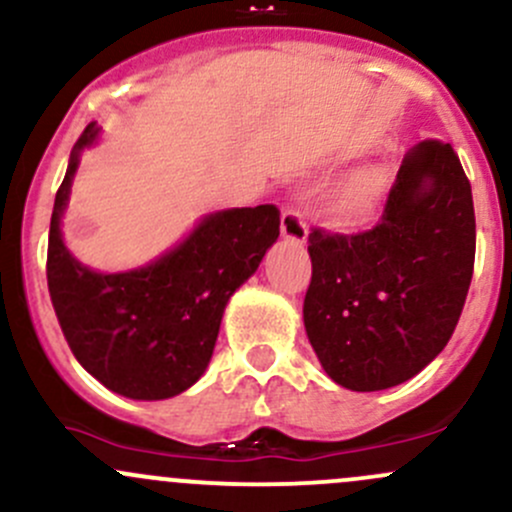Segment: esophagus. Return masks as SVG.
<instances>
[{
	"mask_svg": "<svg viewBox=\"0 0 512 512\" xmlns=\"http://www.w3.org/2000/svg\"><path fill=\"white\" fill-rule=\"evenodd\" d=\"M306 220L297 208H284L282 211V235L292 242H304L306 240Z\"/></svg>",
	"mask_w": 512,
	"mask_h": 512,
	"instance_id": "obj_1",
	"label": "esophagus"
}]
</instances>
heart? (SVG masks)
I'll use <instances>...</instances> for the list:
<instances>
[{
    "instance_id": "b5f03b06",
    "label": "heart",
    "mask_w": 512,
    "mask_h": 512,
    "mask_svg": "<svg viewBox=\"0 0 512 512\" xmlns=\"http://www.w3.org/2000/svg\"><path fill=\"white\" fill-rule=\"evenodd\" d=\"M387 193V174L380 166H363L355 174L343 179L331 193L328 213L333 223L343 228L363 225L378 213Z\"/></svg>"
}]
</instances>
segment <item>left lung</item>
<instances>
[{"mask_svg":"<svg viewBox=\"0 0 512 512\" xmlns=\"http://www.w3.org/2000/svg\"><path fill=\"white\" fill-rule=\"evenodd\" d=\"M304 326L333 383L375 392L414 378L459 324L476 257L471 184L451 144L402 159L378 225L309 233Z\"/></svg>","mask_w":512,"mask_h":512,"instance_id":"left-lung-1","label":"left lung"}]
</instances>
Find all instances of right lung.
<instances>
[{"label": "right lung", "instance_id": "add662e5", "mask_svg": "<svg viewBox=\"0 0 512 512\" xmlns=\"http://www.w3.org/2000/svg\"><path fill=\"white\" fill-rule=\"evenodd\" d=\"M98 132L95 122L83 129L56 193L48 294L68 346L95 380L129 400H166L206 373L225 304L279 238V208L265 203L211 213L152 265L93 272L63 245L61 215L80 152Z\"/></svg>", "mask_w": 512, "mask_h": 512}]
</instances>
